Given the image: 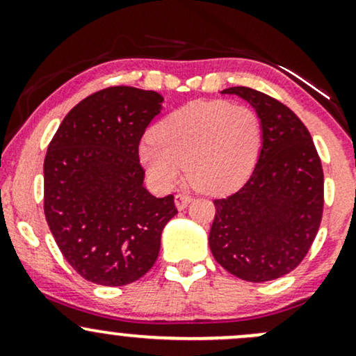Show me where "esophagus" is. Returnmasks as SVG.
<instances>
[{
	"label": "esophagus",
	"instance_id": "34e87169",
	"mask_svg": "<svg viewBox=\"0 0 356 356\" xmlns=\"http://www.w3.org/2000/svg\"><path fill=\"white\" fill-rule=\"evenodd\" d=\"M191 201H192V197H191L189 194H177V195H175V197H174L175 207H177L179 211L186 209V207L191 204Z\"/></svg>",
	"mask_w": 356,
	"mask_h": 356
}]
</instances>
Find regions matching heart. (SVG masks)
Wrapping results in <instances>:
<instances>
[{"label":"heart","mask_w":356,"mask_h":356,"mask_svg":"<svg viewBox=\"0 0 356 356\" xmlns=\"http://www.w3.org/2000/svg\"><path fill=\"white\" fill-rule=\"evenodd\" d=\"M261 149V122L246 105L197 100L154 127L140 147V161L159 187H169L186 162L192 182L207 194L243 186Z\"/></svg>","instance_id":"obj_1"}]
</instances>
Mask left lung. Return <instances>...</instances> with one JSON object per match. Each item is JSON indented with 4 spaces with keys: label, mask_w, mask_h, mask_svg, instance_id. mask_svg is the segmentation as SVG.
Returning a JSON list of instances; mask_svg holds the SVG:
<instances>
[{
    "label": "left lung",
    "mask_w": 356,
    "mask_h": 356,
    "mask_svg": "<svg viewBox=\"0 0 356 356\" xmlns=\"http://www.w3.org/2000/svg\"><path fill=\"white\" fill-rule=\"evenodd\" d=\"M220 93L238 95L256 110L261 150L246 184L214 201L211 252L241 280H277L303 261L320 227L321 161L308 129L281 102L248 87Z\"/></svg>",
    "instance_id": "obj_1"
}]
</instances>
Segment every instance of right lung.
Instances as JSON below:
<instances>
[{
    "label": "right lung",
    "instance_id": "obj_1",
    "mask_svg": "<svg viewBox=\"0 0 356 356\" xmlns=\"http://www.w3.org/2000/svg\"><path fill=\"white\" fill-rule=\"evenodd\" d=\"M152 90L110 87L75 105L44 157V218L81 277L125 286L154 266L174 195L144 187L138 144L161 113Z\"/></svg>",
    "mask_w": 356,
    "mask_h": 356
}]
</instances>
